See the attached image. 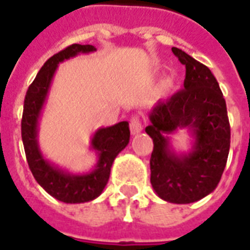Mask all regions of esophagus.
<instances>
[{"label": "esophagus", "instance_id": "obj_1", "mask_svg": "<svg viewBox=\"0 0 250 250\" xmlns=\"http://www.w3.org/2000/svg\"><path fill=\"white\" fill-rule=\"evenodd\" d=\"M143 129V125H142V121H141V119H139L138 116H133L130 120V131L131 134L135 135L138 134V133H141Z\"/></svg>", "mask_w": 250, "mask_h": 250}]
</instances>
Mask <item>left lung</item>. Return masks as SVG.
Listing matches in <instances>:
<instances>
[{
  "mask_svg": "<svg viewBox=\"0 0 250 250\" xmlns=\"http://www.w3.org/2000/svg\"><path fill=\"white\" fill-rule=\"evenodd\" d=\"M173 55L185 65L184 88L160 100L150 112L146 133L152 138L151 185L160 198L191 204L210 194L219 184L227 163L231 127L227 105L218 81L204 63L179 48ZM188 128L195 138L190 153L177 156L167 135Z\"/></svg>",
  "mask_w": 250,
  "mask_h": 250,
  "instance_id": "obj_1",
  "label": "left lung"
}]
</instances>
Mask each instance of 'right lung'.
I'll use <instances>...</instances> for the list:
<instances>
[{"label":"right lung","mask_w":250,"mask_h":250,"mask_svg":"<svg viewBox=\"0 0 250 250\" xmlns=\"http://www.w3.org/2000/svg\"><path fill=\"white\" fill-rule=\"evenodd\" d=\"M96 51L94 45L71 44L56 53L42 66L31 83L24 98L22 116V141L27 163L35 180L44 190L65 204H82L102 194L111 175L113 160L127 146L130 138L129 123L121 121L113 126L102 127L92 137L91 148L98 152L99 160L94 171L84 175H73L46 162L38 143V123L45 103L48 90L60 62L79 53Z\"/></svg>","instance_id":"obj_1"}]
</instances>
